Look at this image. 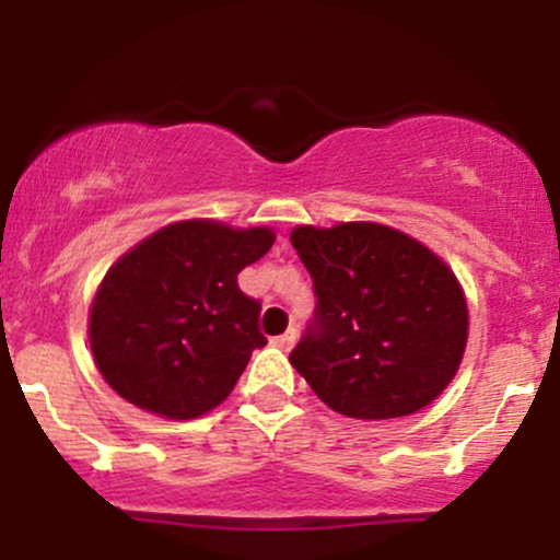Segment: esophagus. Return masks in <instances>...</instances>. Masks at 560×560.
Returning <instances> with one entry per match:
<instances>
[{"label":"esophagus","mask_w":560,"mask_h":560,"mask_svg":"<svg viewBox=\"0 0 560 560\" xmlns=\"http://www.w3.org/2000/svg\"><path fill=\"white\" fill-rule=\"evenodd\" d=\"M294 339H298V334H294V329H289L287 334H281V337H273L271 342L279 347V350H292Z\"/></svg>","instance_id":"34e87169"}]
</instances>
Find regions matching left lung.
I'll use <instances>...</instances> for the list:
<instances>
[{
  "label": "left lung",
  "instance_id": "left-lung-1",
  "mask_svg": "<svg viewBox=\"0 0 560 560\" xmlns=\"http://www.w3.org/2000/svg\"><path fill=\"white\" fill-rule=\"evenodd\" d=\"M316 289V318L289 363L337 413L384 421L427 408L458 374L468 305L427 244L371 221L289 234Z\"/></svg>",
  "mask_w": 560,
  "mask_h": 560
}]
</instances>
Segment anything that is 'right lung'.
Returning a JSON list of instances; mask_svg holds the SVG:
<instances>
[{
    "mask_svg": "<svg viewBox=\"0 0 560 560\" xmlns=\"http://www.w3.org/2000/svg\"><path fill=\"white\" fill-rule=\"evenodd\" d=\"M276 242L273 229L210 218L168 223L113 262L89 311L102 378L147 413L199 419L240 382L255 347L260 302L236 276Z\"/></svg>",
    "mask_w": 560,
    "mask_h": 560,
    "instance_id": "1",
    "label": "right lung"
}]
</instances>
